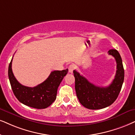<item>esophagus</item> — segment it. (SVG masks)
Wrapping results in <instances>:
<instances>
[{
  "instance_id": "esophagus-1",
  "label": "esophagus",
  "mask_w": 135,
  "mask_h": 135,
  "mask_svg": "<svg viewBox=\"0 0 135 135\" xmlns=\"http://www.w3.org/2000/svg\"><path fill=\"white\" fill-rule=\"evenodd\" d=\"M75 69H76L75 65H74V64L70 65L69 67V73H72L73 72V71L75 70Z\"/></svg>"
}]
</instances>
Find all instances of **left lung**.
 I'll return each mask as SVG.
<instances>
[{
  "label": "left lung",
  "instance_id": "left-lung-1",
  "mask_svg": "<svg viewBox=\"0 0 135 135\" xmlns=\"http://www.w3.org/2000/svg\"><path fill=\"white\" fill-rule=\"evenodd\" d=\"M108 54L115 59L117 71L112 83L106 87H100L90 83L76 70L73 71L75 78V91L80 103L90 110H98L108 107L117 100L124 81V69L121 56L115 49L108 51Z\"/></svg>",
  "mask_w": 135,
  "mask_h": 135
}]
</instances>
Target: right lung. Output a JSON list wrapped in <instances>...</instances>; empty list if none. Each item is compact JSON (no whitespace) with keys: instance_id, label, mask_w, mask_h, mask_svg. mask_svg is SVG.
I'll use <instances>...</instances> for the list:
<instances>
[{"instance_id":"add662e5","label":"right lung","mask_w":135,"mask_h":135,"mask_svg":"<svg viewBox=\"0 0 135 135\" xmlns=\"http://www.w3.org/2000/svg\"><path fill=\"white\" fill-rule=\"evenodd\" d=\"M12 62L8 66V75L12 89L15 97L22 103L37 109H44L52 105L57 98L58 87L69 70L52 71L44 82L34 87L24 86L13 75Z\"/></svg>"}]
</instances>
